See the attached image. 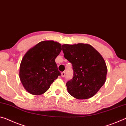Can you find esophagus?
I'll return each instance as SVG.
<instances>
[{
	"label": "esophagus",
	"mask_w": 126,
	"mask_h": 126,
	"mask_svg": "<svg viewBox=\"0 0 126 126\" xmlns=\"http://www.w3.org/2000/svg\"><path fill=\"white\" fill-rule=\"evenodd\" d=\"M65 72H62V73H61V76H62V77H64L65 76Z\"/></svg>",
	"instance_id": "obj_1"
}]
</instances>
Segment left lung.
<instances>
[{"label":"left lung","instance_id":"left-lung-1","mask_svg":"<svg viewBox=\"0 0 126 126\" xmlns=\"http://www.w3.org/2000/svg\"><path fill=\"white\" fill-rule=\"evenodd\" d=\"M64 57L71 62L73 77L66 83L68 93L78 99L94 95L106 80L107 68L104 59L92 46L78 43L63 44Z\"/></svg>","mask_w":126,"mask_h":126}]
</instances>
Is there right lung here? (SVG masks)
<instances>
[{
    "label": "right lung",
    "instance_id": "add662e5",
    "mask_svg": "<svg viewBox=\"0 0 126 126\" xmlns=\"http://www.w3.org/2000/svg\"><path fill=\"white\" fill-rule=\"evenodd\" d=\"M62 46L53 40L38 43L25 53L21 62L19 77L24 88L33 95H40L61 75L55 62Z\"/></svg>",
    "mask_w": 126,
    "mask_h": 126
}]
</instances>
